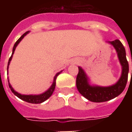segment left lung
<instances>
[{
  "mask_svg": "<svg viewBox=\"0 0 132 132\" xmlns=\"http://www.w3.org/2000/svg\"><path fill=\"white\" fill-rule=\"evenodd\" d=\"M109 43H110L116 49L122 69L121 77L114 85L108 87L90 86L86 73L82 68L80 66L78 67V73L76 77V87L78 90L83 97L91 102H106L117 97L125 90L127 83L129 63L126 57L125 47L119 39L109 42Z\"/></svg>",
  "mask_w": 132,
  "mask_h": 132,
  "instance_id": "obj_1",
  "label": "left lung"
}]
</instances>
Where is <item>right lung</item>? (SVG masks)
Masks as SVG:
<instances>
[{
  "instance_id": "obj_1",
  "label": "right lung",
  "mask_w": 132,
  "mask_h": 132,
  "mask_svg": "<svg viewBox=\"0 0 132 132\" xmlns=\"http://www.w3.org/2000/svg\"><path fill=\"white\" fill-rule=\"evenodd\" d=\"M29 32H26L25 33H24L23 35H22L19 38L18 41L16 42L15 44H14V46H13V53H12V55H11V56L10 57L9 59V61H8V63H7V70L8 69V66H9V64H10V62L11 59H12V57H13V55L14 54V52H15V48L16 46H18V44L20 43V42L24 38V37L25 35L28 34ZM61 71L57 73L56 76H54V82L52 83V86L49 88L46 92H44V93L42 94H40V95H21L18 93V92H16L14 89L12 88V86L9 83V80H8V85H9V87H10V90H11V91L13 92L14 95H15L16 96L18 97H19L20 99L22 100H24L25 102H30V103H33V104H39V103H42V102H44L45 100L48 99L51 95H52L53 93V92L54 91V89H55V86H56V77H57L60 74Z\"/></svg>"
}]
</instances>
